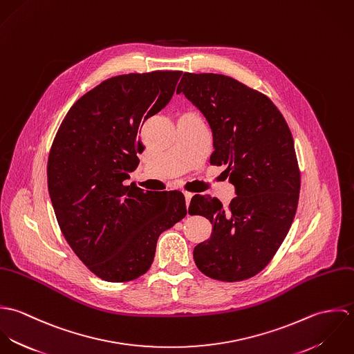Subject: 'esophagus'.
I'll return each mask as SVG.
<instances>
[{
	"mask_svg": "<svg viewBox=\"0 0 354 354\" xmlns=\"http://www.w3.org/2000/svg\"><path fill=\"white\" fill-rule=\"evenodd\" d=\"M184 196H185V202H187V207H188L194 195H192V194H189V192H184Z\"/></svg>",
	"mask_w": 354,
	"mask_h": 354,
	"instance_id": "1",
	"label": "esophagus"
}]
</instances>
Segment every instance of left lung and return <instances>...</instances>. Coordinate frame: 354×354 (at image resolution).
<instances>
[{
  "instance_id": "left-lung-1",
  "label": "left lung",
  "mask_w": 354,
  "mask_h": 354,
  "mask_svg": "<svg viewBox=\"0 0 354 354\" xmlns=\"http://www.w3.org/2000/svg\"><path fill=\"white\" fill-rule=\"evenodd\" d=\"M180 93L205 117L215 149L209 162L226 165L237 195L227 208L216 198H192L189 214L214 227L195 247V263L212 279H248L270 263L296 215L300 170L293 136L272 102L233 77L187 72Z\"/></svg>"
}]
</instances>
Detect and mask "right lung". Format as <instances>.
Listing matches in <instances>:
<instances>
[{"instance_id":"right-lung-1","label":"right lung","mask_w":354,"mask_h":354,"mask_svg":"<svg viewBox=\"0 0 354 354\" xmlns=\"http://www.w3.org/2000/svg\"><path fill=\"white\" fill-rule=\"evenodd\" d=\"M180 71L121 75L76 102L54 138L48 187L59 229L103 281L127 282L151 267L158 237L187 215L178 191L125 185L139 165L140 124L171 100Z\"/></svg>"}]
</instances>
